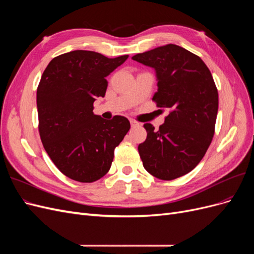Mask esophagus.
Listing matches in <instances>:
<instances>
[{
	"instance_id": "obj_1",
	"label": "esophagus",
	"mask_w": 254,
	"mask_h": 254,
	"mask_svg": "<svg viewBox=\"0 0 254 254\" xmlns=\"http://www.w3.org/2000/svg\"><path fill=\"white\" fill-rule=\"evenodd\" d=\"M130 125H131V127H135V126L139 125V123H137L134 120H130Z\"/></svg>"
}]
</instances>
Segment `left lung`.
<instances>
[{"mask_svg":"<svg viewBox=\"0 0 254 254\" xmlns=\"http://www.w3.org/2000/svg\"><path fill=\"white\" fill-rule=\"evenodd\" d=\"M132 59L155 68L158 91L152 101L171 111L159 130L144 124L147 137L137 147L143 166L161 180L179 178L200 162L213 139L218 92L212 74L200 57L176 44Z\"/></svg>","mask_w":254,"mask_h":254,"instance_id":"1","label":"left lung"}]
</instances>
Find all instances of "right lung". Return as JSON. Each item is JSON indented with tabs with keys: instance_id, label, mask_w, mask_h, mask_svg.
<instances>
[{
	"instance_id": "1",
	"label": "right lung",
	"mask_w": 254,
	"mask_h": 254,
	"mask_svg": "<svg viewBox=\"0 0 254 254\" xmlns=\"http://www.w3.org/2000/svg\"><path fill=\"white\" fill-rule=\"evenodd\" d=\"M127 58L72 51L52 59L42 74L37 89L41 141L58 170L75 181L94 182L108 173L130 129L124 117L107 121L93 113L96 97L106 94V77Z\"/></svg>"
}]
</instances>
